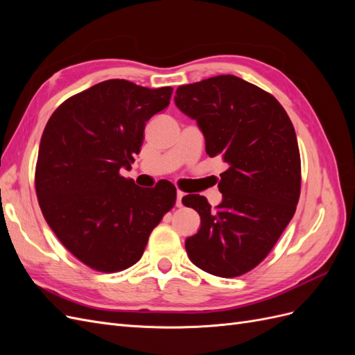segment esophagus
Segmentation results:
<instances>
[{"mask_svg":"<svg viewBox=\"0 0 355 355\" xmlns=\"http://www.w3.org/2000/svg\"><path fill=\"white\" fill-rule=\"evenodd\" d=\"M184 192L182 191H178V194H176V206L178 207H182V198H184Z\"/></svg>","mask_w":355,"mask_h":355,"instance_id":"1","label":"esophagus"}]
</instances>
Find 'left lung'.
I'll return each instance as SVG.
<instances>
[{
    "mask_svg": "<svg viewBox=\"0 0 355 355\" xmlns=\"http://www.w3.org/2000/svg\"><path fill=\"white\" fill-rule=\"evenodd\" d=\"M175 103L197 121L206 153L228 164L216 209L202 196L182 198L201 218L187 253L209 274L243 275L265 259L295 214L300 155L293 124L272 94L235 75L180 85Z\"/></svg>",
    "mask_w": 355,
    "mask_h": 355,
    "instance_id": "8db88e82",
    "label": "left lung"
}]
</instances>
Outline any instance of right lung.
<instances>
[{
	"label": "right lung",
	"instance_id": "right-lung-1",
	"mask_svg": "<svg viewBox=\"0 0 355 355\" xmlns=\"http://www.w3.org/2000/svg\"><path fill=\"white\" fill-rule=\"evenodd\" d=\"M171 92L106 80L63 102L42 132L35 167L41 211L59 241L92 270L135 265L175 206L170 182L145 189L120 175L141 153L146 121L167 108Z\"/></svg>",
	"mask_w": 355,
	"mask_h": 355
}]
</instances>
